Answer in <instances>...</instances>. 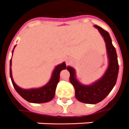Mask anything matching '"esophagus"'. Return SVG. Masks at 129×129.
Here are the masks:
<instances>
[{
  "mask_svg": "<svg viewBox=\"0 0 129 129\" xmlns=\"http://www.w3.org/2000/svg\"><path fill=\"white\" fill-rule=\"evenodd\" d=\"M66 62H67V64H69V60H67Z\"/></svg>",
  "mask_w": 129,
  "mask_h": 129,
  "instance_id": "obj_1",
  "label": "esophagus"
}]
</instances>
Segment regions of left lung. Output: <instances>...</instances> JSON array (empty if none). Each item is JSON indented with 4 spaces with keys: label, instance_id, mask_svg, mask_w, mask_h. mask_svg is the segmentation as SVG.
<instances>
[{
    "label": "left lung",
    "instance_id": "obj_1",
    "mask_svg": "<svg viewBox=\"0 0 129 129\" xmlns=\"http://www.w3.org/2000/svg\"><path fill=\"white\" fill-rule=\"evenodd\" d=\"M94 26L98 29L106 46L108 66L103 76L91 85H83L77 80L75 69L70 66L67 67L70 73V83L74 87L76 98L81 102L89 104H97L108 95L115 85L119 72L117 55L110 35L98 25Z\"/></svg>",
    "mask_w": 129,
    "mask_h": 129
}]
</instances>
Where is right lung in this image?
I'll return each instance as SVG.
<instances>
[{"label": "right lung", "mask_w": 129, "mask_h": 129, "mask_svg": "<svg viewBox=\"0 0 129 129\" xmlns=\"http://www.w3.org/2000/svg\"><path fill=\"white\" fill-rule=\"evenodd\" d=\"M14 48L12 52V54H13ZM11 67H12V60H10V74L12 83L13 84L14 89L19 93V95L22 96L25 100L30 103H34V104H42V103H46V102L51 101L54 97L55 89H56L58 82L60 81V72L67 68L66 64L64 62L55 67L54 70L52 73L51 79L45 85L39 88L23 89L14 83L13 78H12Z\"/></svg>", "instance_id": "obj_1"}]
</instances>
